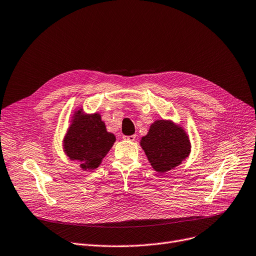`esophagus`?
Here are the masks:
<instances>
[{
  "label": "esophagus",
  "instance_id": "esophagus-1",
  "mask_svg": "<svg viewBox=\"0 0 256 256\" xmlns=\"http://www.w3.org/2000/svg\"><path fill=\"white\" fill-rule=\"evenodd\" d=\"M124 140H128V141H135V139H136V135H132V136H124Z\"/></svg>",
  "mask_w": 256,
  "mask_h": 256
}]
</instances>
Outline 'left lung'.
I'll list each match as a JSON object with an SVG mask.
<instances>
[{
  "mask_svg": "<svg viewBox=\"0 0 256 256\" xmlns=\"http://www.w3.org/2000/svg\"><path fill=\"white\" fill-rule=\"evenodd\" d=\"M140 145L158 173L178 167L191 152V142L184 128L171 120L154 121L147 135L141 138Z\"/></svg>",
  "mask_w": 256,
  "mask_h": 256,
  "instance_id": "8db88e82",
  "label": "left lung"
}]
</instances>
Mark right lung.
<instances>
[{"label": "right lung", "mask_w": 256, "mask_h": 256, "mask_svg": "<svg viewBox=\"0 0 256 256\" xmlns=\"http://www.w3.org/2000/svg\"><path fill=\"white\" fill-rule=\"evenodd\" d=\"M70 122L63 139L65 154L80 162L84 171L96 169L116 141L114 134L106 130L100 114H86L82 108L74 111Z\"/></svg>", "instance_id": "obj_1"}]
</instances>
